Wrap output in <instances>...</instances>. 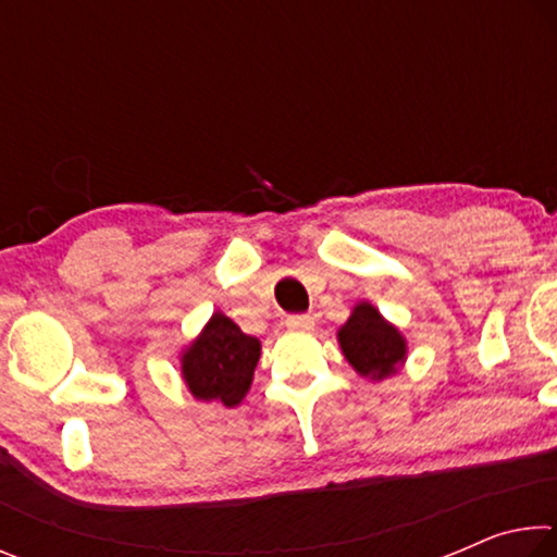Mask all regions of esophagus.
Wrapping results in <instances>:
<instances>
[{"instance_id":"1","label":"esophagus","mask_w":557,"mask_h":557,"mask_svg":"<svg viewBox=\"0 0 557 557\" xmlns=\"http://www.w3.org/2000/svg\"><path fill=\"white\" fill-rule=\"evenodd\" d=\"M285 324H287L289 329H299V332H309V329L314 326V319L309 317V314H289V317L285 319Z\"/></svg>"}]
</instances>
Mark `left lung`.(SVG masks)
Here are the masks:
<instances>
[{"label":"left lung","mask_w":557,"mask_h":557,"mask_svg":"<svg viewBox=\"0 0 557 557\" xmlns=\"http://www.w3.org/2000/svg\"><path fill=\"white\" fill-rule=\"evenodd\" d=\"M336 338L354 371L371 381H383L398 373L408 356L405 336L391 322H385L371 301H358Z\"/></svg>","instance_id":"8db88e82"}]
</instances>
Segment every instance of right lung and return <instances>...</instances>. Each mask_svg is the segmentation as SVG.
<instances>
[{
    "instance_id": "1",
    "label": "right lung",
    "mask_w": 557,
    "mask_h": 557,
    "mask_svg": "<svg viewBox=\"0 0 557 557\" xmlns=\"http://www.w3.org/2000/svg\"><path fill=\"white\" fill-rule=\"evenodd\" d=\"M258 358V338L243 334L233 319L215 312L203 332L184 348L182 375L194 398L235 408L250 391Z\"/></svg>"
}]
</instances>
